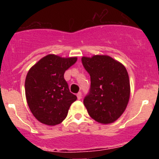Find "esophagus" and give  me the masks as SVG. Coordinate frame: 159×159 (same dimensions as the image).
I'll return each instance as SVG.
<instances>
[{
    "label": "esophagus",
    "instance_id": "1",
    "mask_svg": "<svg viewBox=\"0 0 159 159\" xmlns=\"http://www.w3.org/2000/svg\"><path fill=\"white\" fill-rule=\"evenodd\" d=\"M76 96H77V99H80L81 98H82V93H81V92H78L76 95Z\"/></svg>",
    "mask_w": 159,
    "mask_h": 159
}]
</instances>
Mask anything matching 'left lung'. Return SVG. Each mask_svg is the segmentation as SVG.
<instances>
[{
  "instance_id": "obj_1",
  "label": "left lung",
  "mask_w": 159,
  "mask_h": 159,
  "mask_svg": "<svg viewBox=\"0 0 159 159\" xmlns=\"http://www.w3.org/2000/svg\"><path fill=\"white\" fill-rule=\"evenodd\" d=\"M91 77V88L84 99L89 116L100 123H113L124 112L130 98L126 67L108 56L82 57Z\"/></svg>"
}]
</instances>
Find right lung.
I'll return each mask as SVG.
<instances>
[{
    "label": "right lung",
    "mask_w": 159,
    "mask_h": 159,
    "mask_svg": "<svg viewBox=\"0 0 159 159\" xmlns=\"http://www.w3.org/2000/svg\"><path fill=\"white\" fill-rule=\"evenodd\" d=\"M76 60V57L62 58L50 54L29 69L25 79V95L32 115L40 123L49 126L62 123L77 99L64 77L66 70Z\"/></svg>",
    "instance_id": "1"
}]
</instances>
